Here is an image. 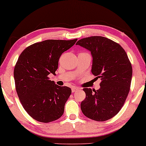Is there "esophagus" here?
<instances>
[{
  "label": "esophagus",
  "mask_w": 146,
  "mask_h": 146,
  "mask_svg": "<svg viewBox=\"0 0 146 146\" xmlns=\"http://www.w3.org/2000/svg\"><path fill=\"white\" fill-rule=\"evenodd\" d=\"M78 90H79V88H78V87H74L72 88V92H74L76 91H77Z\"/></svg>",
  "instance_id": "obj_1"
}]
</instances>
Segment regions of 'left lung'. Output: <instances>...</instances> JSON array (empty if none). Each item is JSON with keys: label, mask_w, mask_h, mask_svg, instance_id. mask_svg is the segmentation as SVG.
I'll return each instance as SVG.
<instances>
[{"label": "left lung", "mask_w": 146, "mask_h": 146, "mask_svg": "<svg viewBox=\"0 0 146 146\" xmlns=\"http://www.w3.org/2000/svg\"><path fill=\"white\" fill-rule=\"evenodd\" d=\"M76 44L90 52L91 72L102 80L98 90L83 89L82 113L95 121L109 120L120 111L129 92L133 70L127 55L120 44L102 36L83 38Z\"/></svg>", "instance_id": "obj_1"}]
</instances>
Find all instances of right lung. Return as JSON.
Returning <instances> with one entry per match:
<instances>
[{
    "instance_id": "right-lung-1",
    "label": "right lung",
    "mask_w": 146,
    "mask_h": 146,
    "mask_svg": "<svg viewBox=\"0 0 146 146\" xmlns=\"http://www.w3.org/2000/svg\"><path fill=\"white\" fill-rule=\"evenodd\" d=\"M77 40H45L30 45L19 56L13 72L17 93L34 120L48 123L63 115L72 90L56 85L48 76L56 74L61 55Z\"/></svg>"
}]
</instances>
